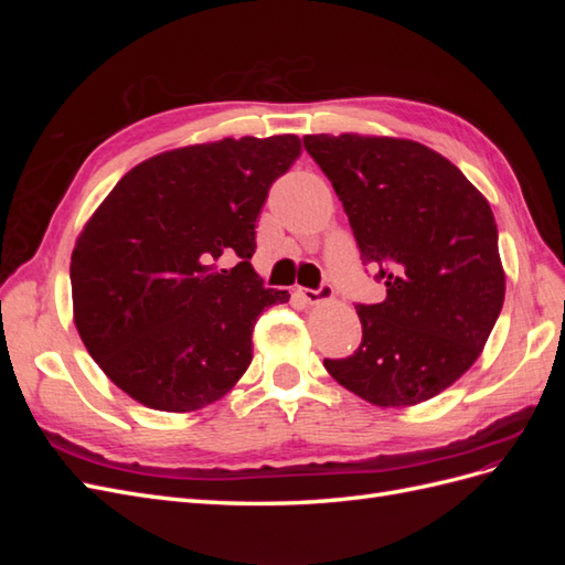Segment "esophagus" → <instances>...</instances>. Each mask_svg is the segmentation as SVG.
Returning <instances> with one entry per match:
<instances>
[{
    "mask_svg": "<svg viewBox=\"0 0 565 565\" xmlns=\"http://www.w3.org/2000/svg\"><path fill=\"white\" fill-rule=\"evenodd\" d=\"M299 299H303L306 303H311V306H318V303H322V301H330L332 297H334V287L332 285H328L324 282L320 289H303V287H297V292H295Z\"/></svg>",
    "mask_w": 565,
    "mask_h": 565,
    "instance_id": "34e87169",
    "label": "esophagus"
}]
</instances>
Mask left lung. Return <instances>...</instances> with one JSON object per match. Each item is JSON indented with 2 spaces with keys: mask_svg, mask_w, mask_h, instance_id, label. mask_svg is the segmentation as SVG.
<instances>
[{
  "mask_svg": "<svg viewBox=\"0 0 565 565\" xmlns=\"http://www.w3.org/2000/svg\"><path fill=\"white\" fill-rule=\"evenodd\" d=\"M303 146L332 181L363 259L386 297L355 311L358 351L324 370L380 407L438 396L481 355L504 303L498 224L483 193L409 139L309 134Z\"/></svg>",
  "mask_w": 565,
  "mask_h": 565,
  "instance_id": "obj_1",
  "label": "left lung"
}]
</instances>
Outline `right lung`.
<instances>
[{
  "instance_id": "1",
  "label": "right lung",
  "mask_w": 565,
  "mask_h": 565,
  "mask_svg": "<svg viewBox=\"0 0 565 565\" xmlns=\"http://www.w3.org/2000/svg\"><path fill=\"white\" fill-rule=\"evenodd\" d=\"M301 156L295 134L160 152L127 172L84 224L73 256V320L129 398L193 413L252 363L256 318L289 295L249 264L268 188ZM221 255L238 264L224 269Z\"/></svg>"
}]
</instances>
